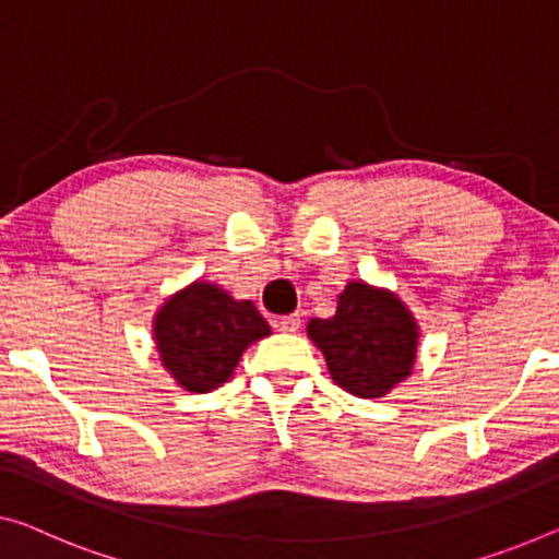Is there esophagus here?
Wrapping results in <instances>:
<instances>
[{"label":"esophagus","mask_w":559,"mask_h":559,"mask_svg":"<svg viewBox=\"0 0 559 559\" xmlns=\"http://www.w3.org/2000/svg\"><path fill=\"white\" fill-rule=\"evenodd\" d=\"M276 326H278L283 333H296L298 329H301V316H298V313L281 316V319L276 321Z\"/></svg>","instance_id":"1"}]
</instances>
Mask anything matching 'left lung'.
<instances>
[{
	"mask_svg": "<svg viewBox=\"0 0 559 559\" xmlns=\"http://www.w3.org/2000/svg\"><path fill=\"white\" fill-rule=\"evenodd\" d=\"M308 336L341 389L379 399L412 373L419 326L391 290L352 281L331 319L308 321Z\"/></svg>",
	"mask_w": 559,
	"mask_h": 559,
	"instance_id": "1",
	"label": "left lung"
}]
</instances>
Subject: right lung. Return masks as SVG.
I'll list each match as a JSON object with an SVG mask.
<instances>
[{
    "label": "right lung",
    "mask_w": 559,
    "mask_h": 559,
    "mask_svg": "<svg viewBox=\"0 0 559 559\" xmlns=\"http://www.w3.org/2000/svg\"><path fill=\"white\" fill-rule=\"evenodd\" d=\"M157 354L186 391L207 394L230 379L253 341L269 336V321L253 301H236L215 283L195 281L155 313Z\"/></svg>",
    "instance_id": "1"
}]
</instances>
